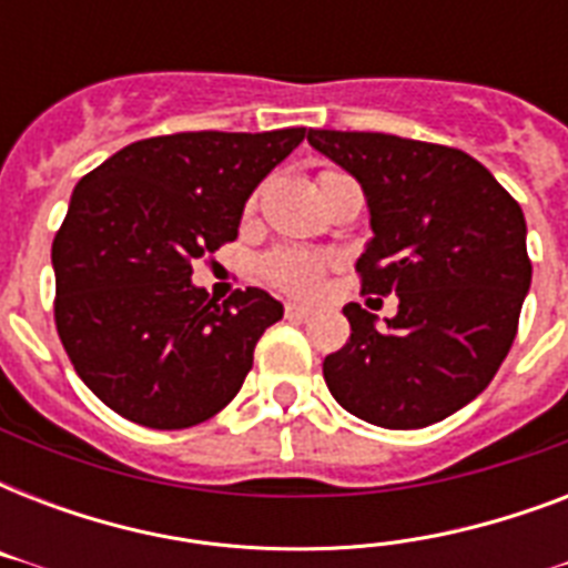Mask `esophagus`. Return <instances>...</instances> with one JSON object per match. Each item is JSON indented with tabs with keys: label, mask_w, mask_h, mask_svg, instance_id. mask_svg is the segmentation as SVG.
Wrapping results in <instances>:
<instances>
[{
	"label": "esophagus",
	"mask_w": 568,
	"mask_h": 568,
	"mask_svg": "<svg viewBox=\"0 0 568 568\" xmlns=\"http://www.w3.org/2000/svg\"><path fill=\"white\" fill-rule=\"evenodd\" d=\"M310 315H312L310 306H303V303H285V318L303 321V318H310Z\"/></svg>",
	"instance_id": "1"
}]
</instances>
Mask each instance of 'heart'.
<instances>
[{
    "label": "heart",
    "mask_w": 568,
    "mask_h": 568,
    "mask_svg": "<svg viewBox=\"0 0 568 568\" xmlns=\"http://www.w3.org/2000/svg\"><path fill=\"white\" fill-rule=\"evenodd\" d=\"M327 262L310 250H274L258 262V274L280 292L288 294H315L324 280Z\"/></svg>",
    "instance_id": "obj_1"
}]
</instances>
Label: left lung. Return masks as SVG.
Wrapping results in <instances>:
<instances>
[{
  "label": "left lung",
  "instance_id": "8db88e82",
  "mask_svg": "<svg viewBox=\"0 0 568 568\" xmlns=\"http://www.w3.org/2000/svg\"><path fill=\"white\" fill-rule=\"evenodd\" d=\"M306 138L363 185L374 232L356 258L363 292L397 294L386 327L347 303L351 342L324 359L327 388L388 430L442 422L510 354L530 288L521 205L454 146L336 129Z\"/></svg>",
  "mask_w": 568,
  "mask_h": 568
}]
</instances>
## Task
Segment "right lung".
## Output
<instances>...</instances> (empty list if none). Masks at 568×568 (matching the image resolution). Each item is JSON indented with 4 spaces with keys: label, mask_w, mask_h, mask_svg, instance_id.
<instances>
[{
    "label": "right lung",
    "mask_w": 568,
    "mask_h": 568,
    "mask_svg": "<svg viewBox=\"0 0 568 568\" xmlns=\"http://www.w3.org/2000/svg\"><path fill=\"white\" fill-rule=\"evenodd\" d=\"M303 138H146L75 185L52 241L55 327L75 374L114 413L182 430L239 395L283 303L262 288L214 303L191 265L239 239L250 194Z\"/></svg>",
    "instance_id": "right-lung-1"
}]
</instances>
